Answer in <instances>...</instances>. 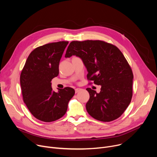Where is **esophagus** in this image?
I'll list each match as a JSON object with an SVG mask.
<instances>
[{"label": "esophagus", "instance_id": "esophagus-1", "mask_svg": "<svg viewBox=\"0 0 157 157\" xmlns=\"http://www.w3.org/2000/svg\"><path fill=\"white\" fill-rule=\"evenodd\" d=\"M81 90H82L81 88H76V89H75V92H76V93H77L79 92Z\"/></svg>", "mask_w": 157, "mask_h": 157}]
</instances>
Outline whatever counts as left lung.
I'll return each mask as SVG.
<instances>
[{"instance_id": "left-lung-1", "label": "left lung", "mask_w": 157, "mask_h": 157, "mask_svg": "<svg viewBox=\"0 0 157 157\" xmlns=\"http://www.w3.org/2000/svg\"><path fill=\"white\" fill-rule=\"evenodd\" d=\"M72 56L82 60L87 78L101 86L100 93L86 88L90 94L86 105L88 113L103 122L119 117L131 101L133 79L131 68L121 50L100 40L73 41L65 57Z\"/></svg>"}]
</instances>
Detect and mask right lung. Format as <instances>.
<instances>
[{
    "label": "right lung",
    "instance_id": "right-lung-1",
    "mask_svg": "<svg viewBox=\"0 0 157 157\" xmlns=\"http://www.w3.org/2000/svg\"><path fill=\"white\" fill-rule=\"evenodd\" d=\"M68 41L48 44L36 48L29 55L20 76L24 102L37 119L50 122L66 113L75 90L52 88V79L59 75V65Z\"/></svg>",
    "mask_w": 157,
    "mask_h": 157
}]
</instances>
